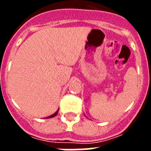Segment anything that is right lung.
I'll return each mask as SVG.
<instances>
[{
    "mask_svg": "<svg viewBox=\"0 0 151 151\" xmlns=\"http://www.w3.org/2000/svg\"><path fill=\"white\" fill-rule=\"evenodd\" d=\"M58 110H57V112H56V113H54V114H53V115L50 116H48V117H47V118H46V119L52 118V117H54V116H57V113H58Z\"/></svg>",
    "mask_w": 151,
    "mask_h": 151,
    "instance_id": "right-lung-1",
    "label": "right lung"
}]
</instances>
